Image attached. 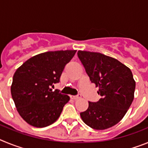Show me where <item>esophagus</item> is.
I'll return each instance as SVG.
<instances>
[{"instance_id":"obj_1","label":"esophagus","mask_w":148,"mask_h":148,"mask_svg":"<svg viewBox=\"0 0 148 148\" xmlns=\"http://www.w3.org/2000/svg\"><path fill=\"white\" fill-rule=\"evenodd\" d=\"M79 98H81L80 94H78V95H70V99H73V100H76V99H79Z\"/></svg>"}]
</instances>
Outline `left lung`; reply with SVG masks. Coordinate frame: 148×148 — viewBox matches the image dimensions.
Segmentation results:
<instances>
[{
    "instance_id": "obj_1",
    "label": "left lung",
    "mask_w": 148,
    "mask_h": 148,
    "mask_svg": "<svg viewBox=\"0 0 148 148\" xmlns=\"http://www.w3.org/2000/svg\"><path fill=\"white\" fill-rule=\"evenodd\" d=\"M78 57L92 83L101 96L80 113L86 125L105 130L118 124L126 114L134 98L136 82L131 70L116 58L99 53L81 51Z\"/></svg>"
}]
</instances>
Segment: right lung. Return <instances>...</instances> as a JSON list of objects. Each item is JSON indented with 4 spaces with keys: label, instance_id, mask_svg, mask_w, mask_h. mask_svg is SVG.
I'll list each match as a JSON object with an SVG mask.
<instances>
[{
    "label": "right lung",
    "instance_id": "right-lung-1",
    "mask_svg": "<svg viewBox=\"0 0 148 148\" xmlns=\"http://www.w3.org/2000/svg\"><path fill=\"white\" fill-rule=\"evenodd\" d=\"M76 50L46 52L23 63L13 75L11 94L18 113L29 125L44 127L59 118L70 97L53 91Z\"/></svg>",
    "mask_w": 148,
    "mask_h": 148
}]
</instances>
